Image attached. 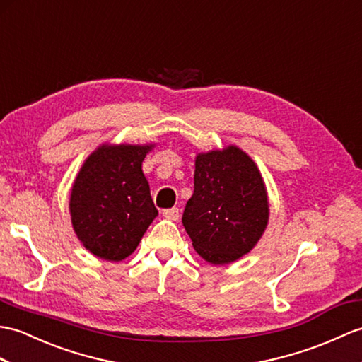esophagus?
I'll list each match as a JSON object with an SVG mask.
<instances>
[{"mask_svg": "<svg viewBox=\"0 0 362 362\" xmlns=\"http://www.w3.org/2000/svg\"><path fill=\"white\" fill-rule=\"evenodd\" d=\"M162 214L166 217V219H170V221H177L179 219V216H180V211H179V208H168V209H163L162 211Z\"/></svg>", "mask_w": 362, "mask_h": 362, "instance_id": "34e87169", "label": "esophagus"}]
</instances>
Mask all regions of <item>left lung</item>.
Returning <instances> with one entry per match:
<instances>
[{
    "label": "left lung",
    "mask_w": 362,
    "mask_h": 362,
    "mask_svg": "<svg viewBox=\"0 0 362 362\" xmlns=\"http://www.w3.org/2000/svg\"><path fill=\"white\" fill-rule=\"evenodd\" d=\"M182 222L208 262L223 265L247 255L268 222L265 185L255 162L236 146L199 154Z\"/></svg>",
    "instance_id": "left-lung-1"
}]
</instances>
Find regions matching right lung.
<instances>
[{"label": "right lung", "instance_id": "right-lung-1", "mask_svg": "<svg viewBox=\"0 0 362 362\" xmlns=\"http://www.w3.org/2000/svg\"><path fill=\"white\" fill-rule=\"evenodd\" d=\"M151 146H102L72 187L74 230L92 255L122 260L137 248L157 216L141 162Z\"/></svg>", "mask_w": 362, "mask_h": 362}]
</instances>
